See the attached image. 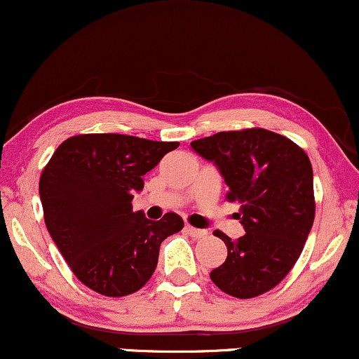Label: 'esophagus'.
I'll use <instances>...</instances> for the list:
<instances>
[{
  "instance_id": "esophagus-1",
  "label": "esophagus",
  "mask_w": 359,
  "mask_h": 359,
  "mask_svg": "<svg viewBox=\"0 0 359 359\" xmlns=\"http://www.w3.org/2000/svg\"><path fill=\"white\" fill-rule=\"evenodd\" d=\"M186 230H187V233L191 235V237H194V238H204L208 235L206 230H201V228H194V226H191V224H187Z\"/></svg>"
}]
</instances>
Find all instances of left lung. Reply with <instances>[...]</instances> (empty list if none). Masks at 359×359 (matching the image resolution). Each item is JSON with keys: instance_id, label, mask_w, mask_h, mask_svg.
<instances>
[{"instance_id": "obj_1", "label": "left lung", "mask_w": 359, "mask_h": 359, "mask_svg": "<svg viewBox=\"0 0 359 359\" xmlns=\"http://www.w3.org/2000/svg\"><path fill=\"white\" fill-rule=\"evenodd\" d=\"M192 149L212 161L228 186L226 199L238 201L237 218L245 235L226 245L211 281L235 298L273 290L300 257L315 218L312 163L288 137L267 129L223 131L192 141Z\"/></svg>"}]
</instances>
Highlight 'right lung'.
I'll return each instance as SVG.
<instances>
[{
    "label": "right lung",
    "mask_w": 359,
    "mask_h": 359,
    "mask_svg": "<svg viewBox=\"0 0 359 359\" xmlns=\"http://www.w3.org/2000/svg\"><path fill=\"white\" fill-rule=\"evenodd\" d=\"M179 143L80 135L57 147L39 182L46 226L73 274L105 297L141 290L155 273L160 245L184 228L175 212L151 222L133 211L143 175Z\"/></svg>",
    "instance_id": "add662e5"
}]
</instances>
